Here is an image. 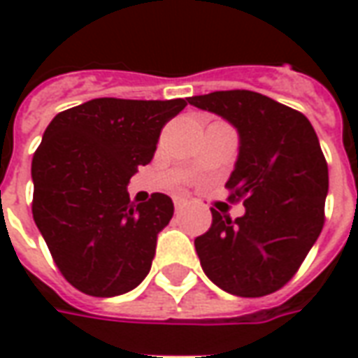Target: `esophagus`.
<instances>
[{
  "instance_id": "obj_1",
  "label": "esophagus",
  "mask_w": 358,
  "mask_h": 358,
  "mask_svg": "<svg viewBox=\"0 0 358 358\" xmlns=\"http://www.w3.org/2000/svg\"><path fill=\"white\" fill-rule=\"evenodd\" d=\"M186 205H187L186 197H176V199H174V209H176V213L184 209Z\"/></svg>"
}]
</instances>
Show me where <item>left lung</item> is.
<instances>
[{
    "label": "left lung",
    "mask_w": 358,
    "mask_h": 358,
    "mask_svg": "<svg viewBox=\"0 0 358 358\" xmlns=\"http://www.w3.org/2000/svg\"><path fill=\"white\" fill-rule=\"evenodd\" d=\"M194 107L217 113L240 132V155L226 182L228 199L245 215L213 213L195 238L205 274L240 297H263L299 270L324 226L328 164L308 118L249 90L194 95Z\"/></svg>",
    "instance_id": "obj_1"
}]
</instances>
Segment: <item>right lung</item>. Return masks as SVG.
<instances>
[{
	"label": "right lung",
	"mask_w": 358,
	"mask_h": 358,
	"mask_svg": "<svg viewBox=\"0 0 358 358\" xmlns=\"http://www.w3.org/2000/svg\"><path fill=\"white\" fill-rule=\"evenodd\" d=\"M186 99L97 97L61 110L32 159V217L61 274L78 292L115 297L148 276L169 195L130 201L126 184L151 163L163 126Z\"/></svg>",
	"instance_id": "obj_1"
}]
</instances>
